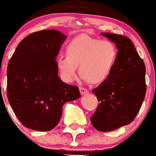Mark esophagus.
I'll use <instances>...</instances> for the list:
<instances>
[{
    "mask_svg": "<svg viewBox=\"0 0 156 156\" xmlns=\"http://www.w3.org/2000/svg\"><path fill=\"white\" fill-rule=\"evenodd\" d=\"M79 89H80V94H81V95H85V94L88 93V90L86 89V88H84V87H80Z\"/></svg>",
    "mask_w": 156,
    "mask_h": 156,
    "instance_id": "esophagus-1",
    "label": "esophagus"
}]
</instances>
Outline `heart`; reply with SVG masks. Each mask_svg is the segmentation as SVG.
Returning <instances> with one entry per match:
<instances>
[{"label":"heart","instance_id":"b5f03b06","mask_svg":"<svg viewBox=\"0 0 156 156\" xmlns=\"http://www.w3.org/2000/svg\"><path fill=\"white\" fill-rule=\"evenodd\" d=\"M119 50L110 40L86 35L74 38L66 48V55L59 56L57 65L63 80L69 82L79 73L88 83L101 84L111 76L118 60Z\"/></svg>","mask_w":156,"mask_h":156}]
</instances>
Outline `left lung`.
<instances>
[{
  "label": "left lung",
  "instance_id": "8db88e82",
  "mask_svg": "<svg viewBox=\"0 0 156 156\" xmlns=\"http://www.w3.org/2000/svg\"><path fill=\"white\" fill-rule=\"evenodd\" d=\"M101 34L115 43L119 56L111 76L92 90L99 104L90 122L98 131L108 132L129 124L140 111L146 92L145 66L129 37Z\"/></svg>",
  "mask_w": 156,
  "mask_h": 156
}]
</instances>
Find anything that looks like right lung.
I'll use <instances>...</instances> for the list:
<instances>
[{
    "label": "right lung",
    "mask_w": 156,
    "mask_h": 156,
    "mask_svg": "<svg viewBox=\"0 0 156 156\" xmlns=\"http://www.w3.org/2000/svg\"><path fill=\"white\" fill-rule=\"evenodd\" d=\"M66 36L42 30L20 42L7 66V98L23 125L49 131L59 122L64 104L80 97L76 86L58 76L55 58Z\"/></svg>",
    "instance_id": "1"
}]
</instances>
